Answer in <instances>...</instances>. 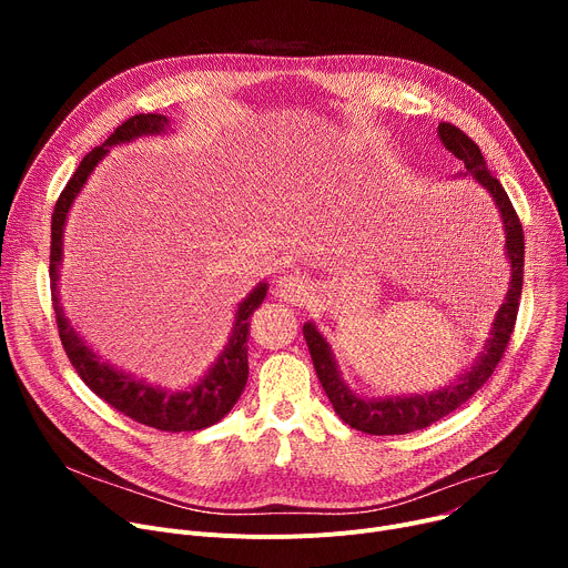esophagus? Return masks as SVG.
Instances as JSON below:
<instances>
[{"label":"esophagus","mask_w":568,"mask_h":568,"mask_svg":"<svg viewBox=\"0 0 568 568\" xmlns=\"http://www.w3.org/2000/svg\"><path fill=\"white\" fill-rule=\"evenodd\" d=\"M276 292H278L281 300L302 306L308 300L311 285L302 274H285V276H281V281L276 285Z\"/></svg>","instance_id":"1"}]
</instances>
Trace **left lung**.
<instances>
[{
  "mask_svg": "<svg viewBox=\"0 0 568 568\" xmlns=\"http://www.w3.org/2000/svg\"><path fill=\"white\" fill-rule=\"evenodd\" d=\"M437 133L442 144L449 149L456 159L465 163V170L493 195L499 209L504 234H506V255L511 260V283H509V292H506V300L493 322L488 345L481 352L479 359H476V364L467 373H463L458 382L424 396H409V398L394 396V398L368 400L352 394L349 386L341 379L329 343L322 338V334L311 322L304 324V338L308 343L311 359L320 377L322 389L326 392V396H329L336 414L347 426L368 435L414 433V430L433 426L435 422L444 419L446 414L458 409L488 382L495 366L501 362L506 347H509L511 334L516 329L520 292H523V266H525V234H523L520 219L516 214L509 195H506L501 184L490 174L479 144H476L469 135H465L458 126L446 124V122L437 126Z\"/></svg>",
  "mask_w": 568,
  "mask_h": 568,
  "instance_id": "left-lung-1",
  "label": "left lung"
}]
</instances>
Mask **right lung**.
I'll return each mask as SVG.
<instances>
[{
	"label": "right lung",
	"instance_id": "1",
	"mask_svg": "<svg viewBox=\"0 0 568 568\" xmlns=\"http://www.w3.org/2000/svg\"><path fill=\"white\" fill-rule=\"evenodd\" d=\"M165 126H168V116L163 114L149 112V114L129 116L126 122H122L114 129V133L101 146H94L92 152L80 161L78 170L69 179V184L64 186L62 193H59L54 212H52L50 292H52V308H54L59 338H62L69 362L73 364L75 373L82 377V382L89 386V389H92L99 398H103L110 407L122 412L124 416H129V419L138 424H144L156 430H168V433H186V430L191 433V430H202L221 422L223 416L234 407L239 396H242L248 379V326H251L248 320L255 313V308L264 302L266 283H260L246 300L239 304L230 343L219 356L216 366L209 371V375H204V379H200V384H195L191 392H176V394H168L159 389V386L144 384L101 362L99 356L75 334V329L64 317V311L57 300L59 260H62V232H64L67 214L78 191L87 182L89 172H92L97 163L105 156L108 146L129 142L138 135L163 133Z\"/></svg>",
	"mask_w": 568,
	"mask_h": 568
}]
</instances>
